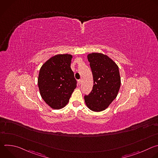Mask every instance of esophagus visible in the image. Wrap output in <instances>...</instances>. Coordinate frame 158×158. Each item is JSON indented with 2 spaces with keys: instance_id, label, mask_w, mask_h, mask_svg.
Wrapping results in <instances>:
<instances>
[{
  "instance_id": "34e87169",
  "label": "esophagus",
  "mask_w": 158,
  "mask_h": 158,
  "mask_svg": "<svg viewBox=\"0 0 158 158\" xmlns=\"http://www.w3.org/2000/svg\"><path fill=\"white\" fill-rule=\"evenodd\" d=\"M81 82H82V80L81 79H79L78 80V84L80 85L81 84Z\"/></svg>"
}]
</instances>
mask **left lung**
Wrapping results in <instances>:
<instances>
[{
  "label": "left lung",
  "instance_id": "1",
  "mask_svg": "<svg viewBox=\"0 0 158 158\" xmlns=\"http://www.w3.org/2000/svg\"><path fill=\"white\" fill-rule=\"evenodd\" d=\"M93 73L91 92L84 96L85 104L95 112L105 110L118 96L121 77L118 65L107 56L93 52L87 55Z\"/></svg>",
  "mask_w": 158,
  "mask_h": 158
}]
</instances>
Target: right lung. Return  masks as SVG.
<instances>
[{"mask_svg": "<svg viewBox=\"0 0 158 158\" xmlns=\"http://www.w3.org/2000/svg\"><path fill=\"white\" fill-rule=\"evenodd\" d=\"M71 54H57L41 67L38 87L42 98L51 107L59 109L68 103L77 81L71 68Z\"/></svg>", "mask_w": 158, "mask_h": 158, "instance_id": "obj_1", "label": "right lung"}]
</instances>
